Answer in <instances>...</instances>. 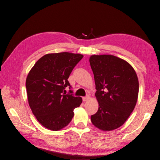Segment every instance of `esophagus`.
Returning <instances> with one entry per match:
<instances>
[{"mask_svg":"<svg viewBox=\"0 0 160 160\" xmlns=\"http://www.w3.org/2000/svg\"><path fill=\"white\" fill-rule=\"evenodd\" d=\"M89 98H90V97L88 95H87V96L82 97V100H83V101H87L89 99Z\"/></svg>","mask_w":160,"mask_h":160,"instance_id":"34e87169","label":"esophagus"}]
</instances>
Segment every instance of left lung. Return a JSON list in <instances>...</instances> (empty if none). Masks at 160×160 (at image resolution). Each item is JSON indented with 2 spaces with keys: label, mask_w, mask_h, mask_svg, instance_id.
I'll return each instance as SVG.
<instances>
[{
  "label": "left lung",
  "mask_w": 160,
  "mask_h": 160,
  "mask_svg": "<svg viewBox=\"0 0 160 160\" xmlns=\"http://www.w3.org/2000/svg\"><path fill=\"white\" fill-rule=\"evenodd\" d=\"M89 61L99 103V109L91 116V122L100 130H115L124 124L136 105L137 75L127 61L116 56L94 55Z\"/></svg>",
  "instance_id": "left-lung-1"
}]
</instances>
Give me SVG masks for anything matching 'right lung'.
<instances>
[{
  "label": "right lung",
  "mask_w": 160,
  "mask_h": 160,
  "mask_svg": "<svg viewBox=\"0 0 160 160\" xmlns=\"http://www.w3.org/2000/svg\"><path fill=\"white\" fill-rule=\"evenodd\" d=\"M81 54L63 52L47 54L39 59L27 76L26 87L28 103L37 120L45 128L59 130L69 124L73 109L82 102L73 92H64L71 85L68 79Z\"/></svg>",
  "instance_id": "obj_1"
}]
</instances>
